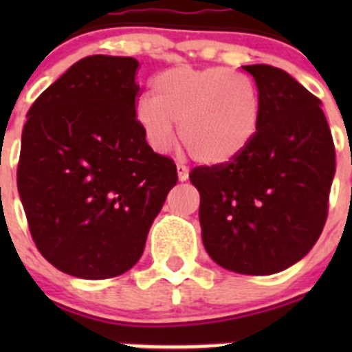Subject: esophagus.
I'll list each match as a JSON object with an SVG mask.
<instances>
[{"instance_id": "obj_1", "label": "esophagus", "mask_w": 352, "mask_h": 352, "mask_svg": "<svg viewBox=\"0 0 352 352\" xmlns=\"http://www.w3.org/2000/svg\"><path fill=\"white\" fill-rule=\"evenodd\" d=\"M176 169H178L179 182H186V179H188V167L183 166V164H178V167H176Z\"/></svg>"}]
</instances>
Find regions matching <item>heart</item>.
<instances>
[{
    "instance_id": "1",
    "label": "heart",
    "mask_w": 352,
    "mask_h": 352,
    "mask_svg": "<svg viewBox=\"0 0 352 352\" xmlns=\"http://www.w3.org/2000/svg\"><path fill=\"white\" fill-rule=\"evenodd\" d=\"M153 96L139 98L133 114L157 151L179 141L194 160L222 166L247 151L261 129L263 96L247 76L223 67H178L153 79Z\"/></svg>"
}]
</instances>
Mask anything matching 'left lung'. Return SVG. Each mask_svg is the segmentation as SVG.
<instances>
[{
  "label": "left lung",
  "instance_id": "left-lung-1",
  "mask_svg": "<svg viewBox=\"0 0 352 352\" xmlns=\"http://www.w3.org/2000/svg\"><path fill=\"white\" fill-rule=\"evenodd\" d=\"M243 68L263 96L259 132L234 160L194 167L190 182L211 259L229 272L272 275L307 256L321 236L335 144L316 95L280 68Z\"/></svg>",
  "mask_w": 352,
  "mask_h": 352
}]
</instances>
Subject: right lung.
<instances>
[{
  "mask_svg": "<svg viewBox=\"0 0 352 352\" xmlns=\"http://www.w3.org/2000/svg\"><path fill=\"white\" fill-rule=\"evenodd\" d=\"M138 70L133 58L88 56L28 111L17 190L38 252L72 276L129 272L178 182L133 114Z\"/></svg>",
  "mask_w": 352,
  "mask_h": 352,
  "instance_id": "add662e5",
  "label": "right lung"
}]
</instances>
